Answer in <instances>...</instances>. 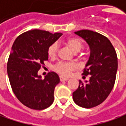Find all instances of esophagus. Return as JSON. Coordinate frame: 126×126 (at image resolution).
I'll return each mask as SVG.
<instances>
[{
  "label": "esophagus",
  "instance_id": "1",
  "mask_svg": "<svg viewBox=\"0 0 126 126\" xmlns=\"http://www.w3.org/2000/svg\"><path fill=\"white\" fill-rule=\"evenodd\" d=\"M60 81H66V80H69V78H63V77L60 76Z\"/></svg>",
  "mask_w": 126,
  "mask_h": 126
}]
</instances>
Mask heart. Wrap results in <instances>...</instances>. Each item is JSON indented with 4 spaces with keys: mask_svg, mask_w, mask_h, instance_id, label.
<instances>
[{
    "mask_svg": "<svg viewBox=\"0 0 126 126\" xmlns=\"http://www.w3.org/2000/svg\"><path fill=\"white\" fill-rule=\"evenodd\" d=\"M66 44L70 48V49L74 52H78L83 48V43L81 40L77 37H71L66 40ZM57 45L56 43L51 44L47 51L48 56L50 58H54L57 53ZM77 66L73 63H65V62H59L54 66V70L63 76H68L70 73L76 69Z\"/></svg>",
    "mask_w": 126,
    "mask_h": 126,
    "instance_id": "heart-1",
    "label": "heart"
}]
</instances>
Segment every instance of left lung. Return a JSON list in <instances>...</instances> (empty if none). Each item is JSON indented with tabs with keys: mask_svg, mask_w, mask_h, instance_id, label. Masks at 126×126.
I'll return each mask as SVG.
<instances>
[{
	"mask_svg": "<svg viewBox=\"0 0 126 126\" xmlns=\"http://www.w3.org/2000/svg\"><path fill=\"white\" fill-rule=\"evenodd\" d=\"M83 37L90 48V57L83 75L90 76L72 94L75 103L80 107L90 109L101 104L111 93L115 83L117 56L110 40L104 35L91 30L75 32Z\"/></svg>",
	"mask_w": 126,
	"mask_h": 126,
	"instance_id": "1",
	"label": "left lung"
}]
</instances>
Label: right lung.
<instances>
[{
    "label": "right lung",
    "instance_id": "right-lung-1",
    "mask_svg": "<svg viewBox=\"0 0 126 126\" xmlns=\"http://www.w3.org/2000/svg\"><path fill=\"white\" fill-rule=\"evenodd\" d=\"M61 35L29 30L19 35L12 45L7 62L9 80L16 97L29 109L43 110L54 101V88L60 83L57 74L50 72L42 80L37 72L48 60V47Z\"/></svg>",
    "mask_w": 126,
    "mask_h": 126
}]
</instances>
